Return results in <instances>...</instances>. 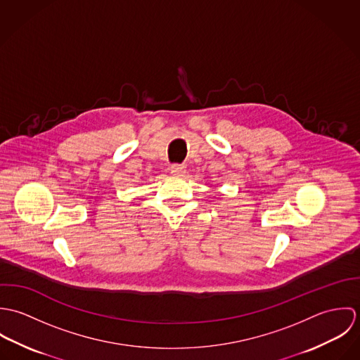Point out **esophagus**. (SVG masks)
Instances as JSON below:
<instances>
[{
	"mask_svg": "<svg viewBox=\"0 0 360 360\" xmlns=\"http://www.w3.org/2000/svg\"><path fill=\"white\" fill-rule=\"evenodd\" d=\"M170 172L173 174H183V173H186V166L180 165V163H174L170 166Z\"/></svg>",
	"mask_w": 360,
	"mask_h": 360,
	"instance_id": "esophagus-1",
	"label": "esophagus"
}]
</instances>
